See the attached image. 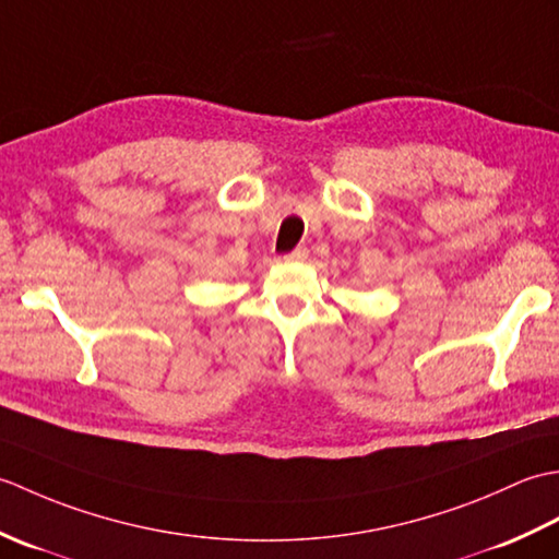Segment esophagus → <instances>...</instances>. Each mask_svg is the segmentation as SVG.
I'll use <instances>...</instances> for the list:
<instances>
[{"mask_svg":"<svg viewBox=\"0 0 559 559\" xmlns=\"http://www.w3.org/2000/svg\"><path fill=\"white\" fill-rule=\"evenodd\" d=\"M307 257H310V249H307V247H298V249H293V252L286 254L283 259H286V261H305Z\"/></svg>","mask_w":559,"mask_h":559,"instance_id":"1","label":"esophagus"}]
</instances>
